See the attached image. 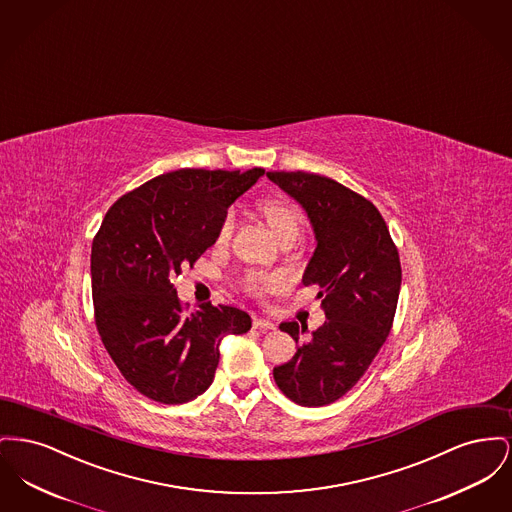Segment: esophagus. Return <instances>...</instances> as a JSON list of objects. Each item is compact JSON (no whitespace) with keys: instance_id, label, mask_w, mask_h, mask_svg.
Wrapping results in <instances>:
<instances>
[{"instance_id":"1","label":"esophagus","mask_w":512,"mask_h":512,"mask_svg":"<svg viewBox=\"0 0 512 512\" xmlns=\"http://www.w3.org/2000/svg\"><path fill=\"white\" fill-rule=\"evenodd\" d=\"M252 325H254V329H260V331H269V329L275 327L273 323L264 320V318H252Z\"/></svg>"}]
</instances>
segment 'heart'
<instances>
[{"instance_id": "obj_1", "label": "heart", "mask_w": 512, "mask_h": 512, "mask_svg": "<svg viewBox=\"0 0 512 512\" xmlns=\"http://www.w3.org/2000/svg\"><path fill=\"white\" fill-rule=\"evenodd\" d=\"M260 212L266 217L273 235L281 241L285 235L298 233V225H300V212L295 204L287 198H266L260 202ZM235 229V214L227 212L219 227H217L216 241L217 244L227 243L231 233ZM244 289L254 296H264L275 291L279 285V277L277 275H269V273H258V271H250L243 277Z\"/></svg>"}]
</instances>
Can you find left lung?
Masks as SVG:
<instances>
[{
  "label": "left lung",
  "instance_id": "left-lung-1",
  "mask_svg": "<svg viewBox=\"0 0 512 512\" xmlns=\"http://www.w3.org/2000/svg\"><path fill=\"white\" fill-rule=\"evenodd\" d=\"M269 181L306 210L316 250L302 283L318 285L325 323L285 322L298 349L273 368L277 387L293 403L325 406L364 376L385 343L401 291V260L376 206L341 183L304 171H269Z\"/></svg>",
  "mask_w": 512,
  "mask_h": 512
}]
</instances>
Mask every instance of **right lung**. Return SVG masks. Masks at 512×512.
<instances>
[{
  "instance_id": "add662e5",
  "label": "right lung",
  "mask_w": 512,
  "mask_h": 512,
  "mask_svg": "<svg viewBox=\"0 0 512 512\" xmlns=\"http://www.w3.org/2000/svg\"><path fill=\"white\" fill-rule=\"evenodd\" d=\"M262 175V167L165 173L123 194L92 241L98 333L123 377L156 403L202 395L216 374L221 339L252 325L233 306L206 302L187 312L171 281L216 243L227 208Z\"/></svg>"
}]
</instances>
